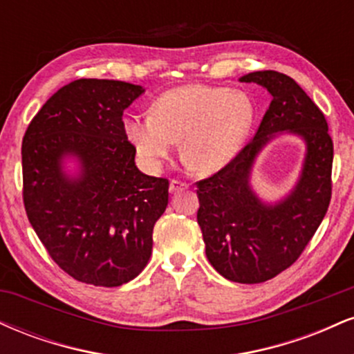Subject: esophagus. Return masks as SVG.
Returning a JSON list of instances; mask_svg holds the SVG:
<instances>
[{
    "mask_svg": "<svg viewBox=\"0 0 354 354\" xmlns=\"http://www.w3.org/2000/svg\"><path fill=\"white\" fill-rule=\"evenodd\" d=\"M183 189H188V185L185 181L171 180V183H169V193H178V191Z\"/></svg>",
    "mask_w": 354,
    "mask_h": 354,
    "instance_id": "obj_1",
    "label": "esophagus"
}]
</instances>
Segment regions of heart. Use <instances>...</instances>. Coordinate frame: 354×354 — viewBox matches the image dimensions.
Instances as JSON below:
<instances>
[{
    "label": "heart",
    "instance_id": "heart-1",
    "mask_svg": "<svg viewBox=\"0 0 354 354\" xmlns=\"http://www.w3.org/2000/svg\"><path fill=\"white\" fill-rule=\"evenodd\" d=\"M254 103L239 89L185 84L163 93L154 113L129 115L124 131L148 165L165 161L183 138V156L201 173L228 165L245 145Z\"/></svg>",
    "mask_w": 354,
    "mask_h": 354
}]
</instances>
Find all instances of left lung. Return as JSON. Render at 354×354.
Returning <instances> with one entry per match:
<instances>
[{
    "label": "left lung",
    "mask_w": 354,
    "mask_h": 354,
    "mask_svg": "<svg viewBox=\"0 0 354 354\" xmlns=\"http://www.w3.org/2000/svg\"><path fill=\"white\" fill-rule=\"evenodd\" d=\"M239 81L261 84L273 100L253 140L218 173L196 183V218L214 270L230 281L254 284L293 265L323 221L331 201L333 140L323 111L293 78L268 70ZM281 131L301 136L307 156L294 191L266 205L250 189L249 173L255 154Z\"/></svg>",
    "instance_id": "left-lung-1"
}]
</instances>
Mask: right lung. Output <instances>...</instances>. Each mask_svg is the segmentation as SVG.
<instances>
[{
  "label": "right lung",
  "mask_w": 354,
  "mask_h": 354,
  "mask_svg": "<svg viewBox=\"0 0 354 354\" xmlns=\"http://www.w3.org/2000/svg\"><path fill=\"white\" fill-rule=\"evenodd\" d=\"M138 84L71 81L51 96L23 136V203L48 254L76 281L121 286L148 265L153 228L168 206L169 181L135 165L123 113ZM64 156L78 178L60 169Z\"/></svg>",
  "instance_id": "1"
}]
</instances>
